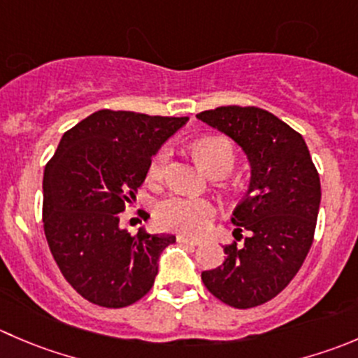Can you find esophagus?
I'll return each mask as SVG.
<instances>
[{"label": "esophagus", "instance_id": "obj_1", "mask_svg": "<svg viewBox=\"0 0 358 358\" xmlns=\"http://www.w3.org/2000/svg\"><path fill=\"white\" fill-rule=\"evenodd\" d=\"M178 243H183V245H190V246H199L201 243V239H194V238H187V236H178Z\"/></svg>", "mask_w": 358, "mask_h": 358}]
</instances>
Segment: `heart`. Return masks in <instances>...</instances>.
<instances>
[{"label": "heart", "instance_id": "heart-1", "mask_svg": "<svg viewBox=\"0 0 358 358\" xmlns=\"http://www.w3.org/2000/svg\"><path fill=\"white\" fill-rule=\"evenodd\" d=\"M192 150L199 164L206 169V173H227L232 171L236 164V150L232 143L225 138H201L192 145ZM168 145H162L155 150L148 162V180L159 182L166 173V166L169 161ZM217 208L208 197L182 196V194H169L157 201L154 208L155 222L159 227L166 231L180 232L185 236H201L210 229L213 222Z\"/></svg>", "mask_w": 358, "mask_h": 358}]
</instances>
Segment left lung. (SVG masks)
Wrapping results in <instances>:
<instances>
[{
	"mask_svg": "<svg viewBox=\"0 0 358 358\" xmlns=\"http://www.w3.org/2000/svg\"><path fill=\"white\" fill-rule=\"evenodd\" d=\"M197 119L231 136L252 166L250 189L231 218L236 231L248 236L243 245H225L224 264L203 271L201 280L224 304L260 306L292 282L310 252L320 176L303 136L266 110L218 106Z\"/></svg>",
	"mask_w": 358,
	"mask_h": 358,
	"instance_id": "1",
	"label": "left lung"
}]
</instances>
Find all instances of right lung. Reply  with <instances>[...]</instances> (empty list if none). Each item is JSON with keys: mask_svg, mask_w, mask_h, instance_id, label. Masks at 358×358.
I'll return each mask as SVG.
<instances>
[{"mask_svg": "<svg viewBox=\"0 0 358 358\" xmlns=\"http://www.w3.org/2000/svg\"><path fill=\"white\" fill-rule=\"evenodd\" d=\"M187 117L99 110L62 134L43 173V231L66 282L89 303L124 308L147 296L171 234H129L119 213L133 203L148 162Z\"/></svg>", "mask_w": 358, "mask_h": 358, "instance_id": "right-lung-1", "label": "right lung"}]
</instances>
